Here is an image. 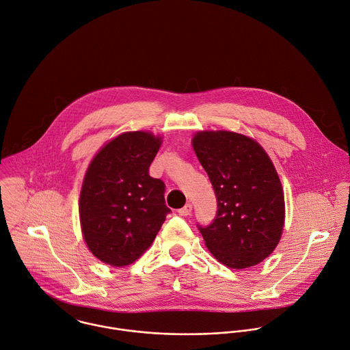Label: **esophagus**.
<instances>
[{"label":"esophagus","mask_w":350,"mask_h":350,"mask_svg":"<svg viewBox=\"0 0 350 350\" xmlns=\"http://www.w3.org/2000/svg\"><path fill=\"white\" fill-rule=\"evenodd\" d=\"M191 213H192V204H189V203L178 210V215H181V216H188Z\"/></svg>","instance_id":"obj_1"}]
</instances>
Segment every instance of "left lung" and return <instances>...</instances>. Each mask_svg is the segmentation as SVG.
<instances>
[{"mask_svg":"<svg viewBox=\"0 0 350 350\" xmlns=\"http://www.w3.org/2000/svg\"><path fill=\"white\" fill-rule=\"evenodd\" d=\"M195 152L210 177L217 212L200 226L212 256L232 269L265 260L284 226V193L278 172L256 142L230 131L198 133Z\"/></svg>","mask_w":350,"mask_h":350,"instance_id":"obj_1","label":"left lung"}]
</instances>
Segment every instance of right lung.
Here are the masks:
<instances>
[{"label":"right lung","instance_id":"add662e5","mask_svg":"<svg viewBox=\"0 0 350 350\" xmlns=\"http://www.w3.org/2000/svg\"><path fill=\"white\" fill-rule=\"evenodd\" d=\"M161 138L126 133L105 144L85 174L79 219L89 250L103 262L124 267L152 243L170 208L165 183L148 174Z\"/></svg>","mask_w":350,"mask_h":350}]
</instances>
